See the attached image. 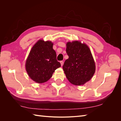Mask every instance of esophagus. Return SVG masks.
<instances>
[{"mask_svg": "<svg viewBox=\"0 0 121 121\" xmlns=\"http://www.w3.org/2000/svg\"><path fill=\"white\" fill-rule=\"evenodd\" d=\"M60 64H61V66H63V64H64V61H60Z\"/></svg>", "mask_w": 121, "mask_h": 121, "instance_id": "1", "label": "esophagus"}]
</instances>
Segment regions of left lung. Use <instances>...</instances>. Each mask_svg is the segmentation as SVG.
I'll list each match as a JSON object with an SVG mask.
<instances>
[{
    "instance_id": "obj_1",
    "label": "left lung",
    "mask_w": 121,
    "mask_h": 121,
    "mask_svg": "<svg viewBox=\"0 0 121 121\" xmlns=\"http://www.w3.org/2000/svg\"><path fill=\"white\" fill-rule=\"evenodd\" d=\"M69 58L65 61L63 69L68 80L75 85H82L92 78L95 65L90 50L86 44L74 41L67 43Z\"/></svg>"
}]
</instances>
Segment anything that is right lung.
Returning <instances> with one entry per match:
<instances>
[{"label":"right lung","mask_w":121,"mask_h":121,"mask_svg":"<svg viewBox=\"0 0 121 121\" xmlns=\"http://www.w3.org/2000/svg\"><path fill=\"white\" fill-rule=\"evenodd\" d=\"M29 76L38 83H44L52 77L56 69L60 67L53 49V43L39 40L33 46L26 61Z\"/></svg>","instance_id":"1"}]
</instances>
